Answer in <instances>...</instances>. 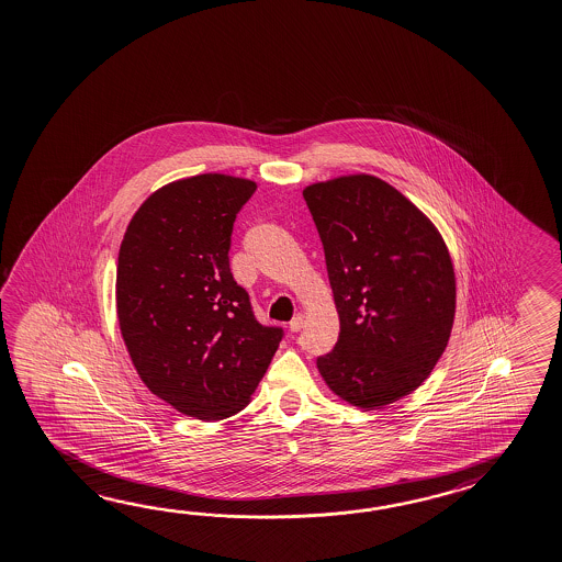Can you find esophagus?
<instances>
[{"mask_svg": "<svg viewBox=\"0 0 562 562\" xmlns=\"http://www.w3.org/2000/svg\"><path fill=\"white\" fill-rule=\"evenodd\" d=\"M303 324H305V317L303 315L297 314L291 322H289V329L291 331H300L301 327H303Z\"/></svg>", "mask_w": 562, "mask_h": 562, "instance_id": "esophagus-1", "label": "esophagus"}]
</instances>
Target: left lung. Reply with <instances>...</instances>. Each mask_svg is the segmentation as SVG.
Here are the masks:
<instances>
[{"instance_id":"obj_1","label":"left lung","mask_w":562,"mask_h":562,"mask_svg":"<svg viewBox=\"0 0 562 562\" xmlns=\"http://www.w3.org/2000/svg\"><path fill=\"white\" fill-rule=\"evenodd\" d=\"M303 198L339 314L338 341L317 368L350 405H391L427 380L451 336L449 250L431 221L374 176L314 183Z\"/></svg>"}]
</instances>
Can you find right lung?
I'll return each mask as SVG.
<instances>
[{
    "mask_svg": "<svg viewBox=\"0 0 562 562\" xmlns=\"http://www.w3.org/2000/svg\"><path fill=\"white\" fill-rule=\"evenodd\" d=\"M255 190L223 173L168 183L135 212L119 248L131 360L149 391L202 420L247 405L285 336L255 317L228 261L236 214Z\"/></svg>",
    "mask_w": 562,
    "mask_h": 562,
    "instance_id": "obj_1",
    "label": "right lung"
}]
</instances>
